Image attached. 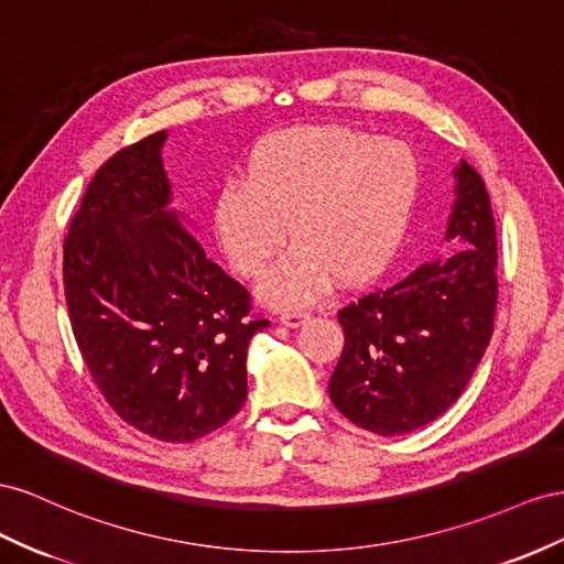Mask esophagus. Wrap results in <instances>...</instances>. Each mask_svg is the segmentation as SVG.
Masks as SVG:
<instances>
[{"label": "esophagus", "mask_w": 564, "mask_h": 564, "mask_svg": "<svg viewBox=\"0 0 564 564\" xmlns=\"http://www.w3.org/2000/svg\"><path fill=\"white\" fill-rule=\"evenodd\" d=\"M307 318H310V314L302 312V310H285V312H281V316H279L281 324L288 326V328H297V326H302Z\"/></svg>", "instance_id": "obj_1"}]
</instances>
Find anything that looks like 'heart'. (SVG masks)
<instances>
[{
  "instance_id": "1",
  "label": "heart",
  "mask_w": 564,
  "mask_h": 564,
  "mask_svg": "<svg viewBox=\"0 0 564 564\" xmlns=\"http://www.w3.org/2000/svg\"><path fill=\"white\" fill-rule=\"evenodd\" d=\"M421 165L406 141L343 124L295 127L254 149L248 174L217 193L215 231L243 276H260L291 224L295 246L260 283L267 302L304 304L333 273L345 283L378 271L406 229Z\"/></svg>"
}]
</instances>
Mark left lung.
<instances>
[{"label": "left lung", "mask_w": 564, "mask_h": 564, "mask_svg": "<svg viewBox=\"0 0 564 564\" xmlns=\"http://www.w3.org/2000/svg\"><path fill=\"white\" fill-rule=\"evenodd\" d=\"M446 227L454 254L413 269L337 312L345 347L328 382L335 409L394 437L440 417L470 382L494 333L496 224L485 182L465 160Z\"/></svg>", "instance_id": "8db88e82"}]
</instances>
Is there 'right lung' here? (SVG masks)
Returning a JSON list of instances; mask_svg holds the SVG:
<instances>
[{
	"label": "right lung",
	"mask_w": 564,
	"mask_h": 564,
	"mask_svg": "<svg viewBox=\"0 0 564 564\" xmlns=\"http://www.w3.org/2000/svg\"><path fill=\"white\" fill-rule=\"evenodd\" d=\"M165 139H141L94 174L63 243V285L77 347L112 411L184 444L246 404L248 345L269 321L170 207Z\"/></svg>",
	"instance_id": "obj_1"
}]
</instances>
